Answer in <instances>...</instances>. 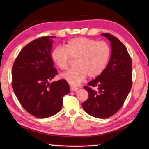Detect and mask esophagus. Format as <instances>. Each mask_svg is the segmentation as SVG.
<instances>
[{
    "label": "esophagus",
    "instance_id": "34e87169",
    "mask_svg": "<svg viewBox=\"0 0 149 149\" xmlns=\"http://www.w3.org/2000/svg\"><path fill=\"white\" fill-rule=\"evenodd\" d=\"M70 90L72 91H76V90H78V88L77 87H75V86H70Z\"/></svg>",
    "mask_w": 149,
    "mask_h": 149
}]
</instances>
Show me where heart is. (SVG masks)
<instances>
[{
  "label": "heart",
  "instance_id": "1",
  "mask_svg": "<svg viewBox=\"0 0 149 149\" xmlns=\"http://www.w3.org/2000/svg\"><path fill=\"white\" fill-rule=\"evenodd\" d=\"M110 56L111 48L107 42L86 37L69 40L65 49L57 47L51 52L54 62L61 70L68 69L71 59H75L76 67L62 75L72 86H77L87 75L90 78L99 76L105 69Z\"/></svg>",
  "mask_w": 149,
  "mask_h": 149
}]
</instances>
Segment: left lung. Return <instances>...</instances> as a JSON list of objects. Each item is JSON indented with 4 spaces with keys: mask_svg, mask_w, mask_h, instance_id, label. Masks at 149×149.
Returning a JSON list of instances; mask_svg holds the SVG:
<instances>
[{
    "mask_svg": "<svg viewBox=\"0 0 149 149\" xmlns=\"http://www.w3.org/2000/svg\"><path fill=\"white\" fill-rule=\"evenodd\" d=\"M101 35L111 42V56L102 74L84 87L89 97L82 106L89 115L106 118L121 108L131 91L132 61L126 47L116 37L109 33Z\"/></svg>",
    "mask_w": 149,
    "mask_h": 149,
    "instance_id": "obj_1",
    "label": "left lung"
}]
</instances>
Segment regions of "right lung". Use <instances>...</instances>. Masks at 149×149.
Instances as JSON below:
<instances>
[{
  "label": "right lung",
  "mask_w": 149,
  "mask_h": 149,
  "mask_svg": "<svg viewBox=\"0 0 149 149\" xmlns=\"http://www.w3.org/2000/svg\"><path fill=\"white\" fill-rule=\"evenodd\" d=\"M43 36L21 50L12 68V87L24 109L40 118H48L61 110L63 96L70 91L64 79L50 83L58 74L50 50L52 38Z\"/></svg>",
  "instance_id": "add662e5"
}]
</instances>
